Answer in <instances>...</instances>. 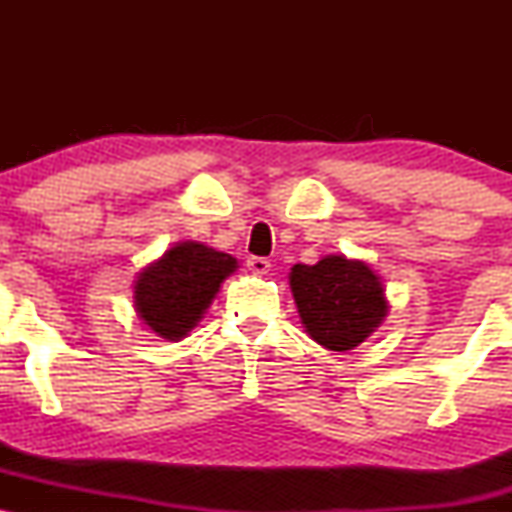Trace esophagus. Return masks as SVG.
Returning <instances> with one entry per match:
<instances>
[{"label": "esophagus", "instance_id": "1", "mask_svg": "<svg viewBox=\"0 0 512 512\" xmlns=\"http://www.w3.org/2000/svg\"><path fill=\"white\" fill-rule=\"evenodd\" d=\"M269 267H272V264H269L267 257H255V255L248 257V269H250V272H255V274H267Z\"/></svg>", "mask_w": 512, "mask_h": 512}]
</instances>
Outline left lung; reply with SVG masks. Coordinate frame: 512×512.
<instances>
[{
	"mask_svg": "<svg viewBox=\"0 0 512 512\" xmlns=\"http://www.w3.org/2000/svg\"><path fill=\"white\" fill-rule=\"evenodd\" d=\"M291 291L305 332L330 351H349L387 315L383 284L363 262L325 257L291 269Z\"/></svg>",
	"mask_w": 512,
	"mask_h": 512,
	"instance_id": "8db88e82",
	"label": "left lung"
}]
</instances>
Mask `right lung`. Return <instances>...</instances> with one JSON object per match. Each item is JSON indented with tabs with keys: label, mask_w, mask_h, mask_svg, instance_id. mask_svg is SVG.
<instances>
[{
	"label": "right lung",
	"mask_w": 512,
	"mask_h": 512,
	"mask_svg": "<svg viewBox=\"0 0 512 512\" xmlns=\"http://www.w3.org/2000/svg\"><path fill=\"white\" fill-rule=\"evenodd\" d=\"M236 267V257L202 243L175 245L139 274L134 284L137 313L158 337L170 342L185 337Z\"/></svg>",
	"instance_id": "obj_1"
}]
</instances>
